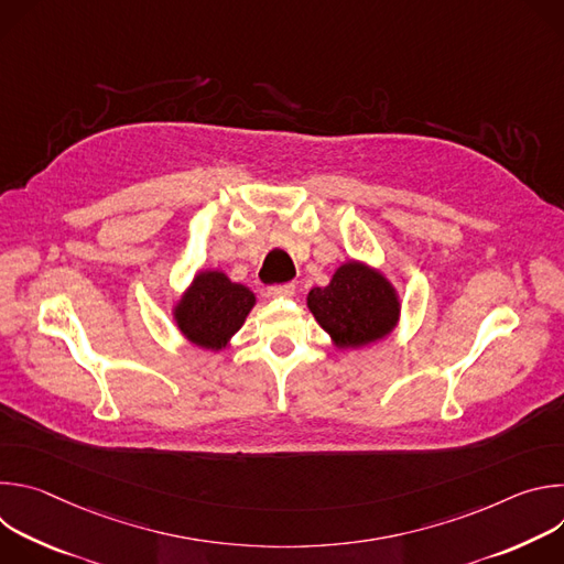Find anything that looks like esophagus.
<instances>
[{
  "label": "esophagus",
  "instance_id": "esophagus-1",
  "mask_svg": "<svg viewBox=\"0 0 564 564\" xmlns=\"http://www.w3.org/2000/svg\"><path fill=\"white\" fill-rule=\"evenodd\" d=\"M268 296L272 299H290L294 296V285H270Z\"/></svg>",
  "mask_w": 564,
  "mask_h": 564
}]
</instances>
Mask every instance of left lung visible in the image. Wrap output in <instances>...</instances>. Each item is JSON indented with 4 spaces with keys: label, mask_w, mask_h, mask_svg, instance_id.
<instances>
[{
    "label": "left lung",
    "mask_w": 564,
    "mask_h": 564,
    "mask_svg": "<svg viewBox=\"0 0 564 564\" xmlns=\"http://www.w3.org/2000/svg\"><path fill=\"white\" fill-rule=\"evenodd\" d=\"M307 310L339 350H359L394 333L401 296L392 281L366 261L341 263L326 288L307 292Z\"/></svg>",
    "instance_id": "8db88e82"
}]
</instances>
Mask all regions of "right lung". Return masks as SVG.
<instances>
[{
  "label": "right lung",
  "instance_id": "obj_1",
  "mask_svg": "<svg viewBox=\"0 0 564 564\" xmlns=\"http://www.w3.org/2000/svg\"><path fill=\"white\" fill-rule=\"evenodd\" d=\"M257 305V294L223 270H198L172 303V318L183 339L203 350H225Z\"/></svg>",
  "mask_w": 564,
  "mask_h": 564
}]
</instances>
